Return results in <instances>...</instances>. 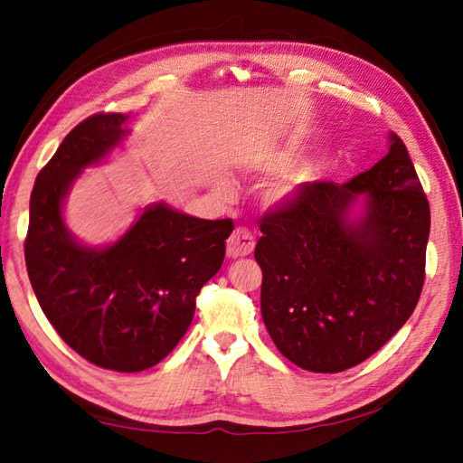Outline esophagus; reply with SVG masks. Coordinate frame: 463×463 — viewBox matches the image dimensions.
<instances>
[{
  "instance_id": "1",
  "label": "esophagus",
  "mask_w": 463,
  "mask_h": 463,
  "mask_svg": "<svg viewBox=\"0 0 463 463\" xmlns=\"http://www.w3.org/2000/svg\"><path fill=\"white\" fill-rule=\"evenodd\" d=\"M254 250V237L249 229L244 226H239L234 229L232 234L226 241V257L229 259H241V257H249V254Z\"/></svg>"
}]
</instances>
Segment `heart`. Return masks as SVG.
<instances>
[{
    "label": "heart",
    "instance_id": "b5f03b06",
    "mask_svg": "<svg viewBox=\"0 0 463 463\" xmlns=\"http://www.w3.org/2000/svg\"><path fill=\"white\" fill-rule=\"evenodd\" d=\"M287 165V159H284L282 155H272V156H267L262 163H259L257 171L260 173H274L282 169V166ZM298 191V181L297 176L294 175H282L279 176L277 181H272L267 189H264L262 193V204L264 206H270V209H274V206H282L287 204L294 194H297Z\"/></svg>",
    "mask_w": 463,
    "mask_h": 463
}]
</instances>
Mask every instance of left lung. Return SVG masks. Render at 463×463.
<instances>
[{
	"mask_svg": "<svg viewBox=\"0 0 463 463\" xmlns=\"http://www.w3.org/2000/svg\"><path fill=\"white\" fill-rule=\"evenodd\" d=\"M363 209L353 216L357 201ZM260 312L284 358L344 372L404 326L426 279L430 203L406 145L348 183H312L260 219Z\"/></svg>",
	"mask_w": 463,
	"mask_h": 463,
	"instance_id": "8db88e82",
	"label": "left lung"
}]
</instances>
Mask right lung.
Listing matches in <instances>:
<instances>
[{
    "mask_svg": "<svg viewBox=\"0 0 463 463\" xmlns=\"http://www.w3.org/2000/svg\"><path fill=\"white\" fill-rule=\"evenodd\" d=\"M127 119L87 117L39 171L25 264L39 307L67 346L105 370L141 372L159 364L191 326L194 300L219 272L234 224L155 203L113 244L95 249L75 241L63 221L65 196L85 166L129 135Z\"/></svg>",
    "mask_w": 463,
    "mask_h": 463,
    "instance_id": "add662e5",
    "label": "right lung"
}]
</instances>
